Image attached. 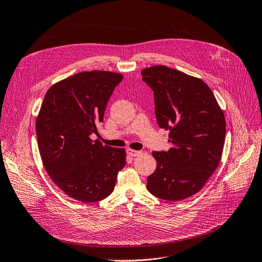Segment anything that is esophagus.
Returning a JSON list of instances; mask_svg holds the SVG:
<instances>
[{
  "label": "esophagus",
  "instance_id": "34e87169",
  "mask_svg": "<svg viewBox=\"0 0 262 262\" xmlns=\"http://www.w3.org/2000/svg\"><path fill=\"white\" fill-rule=\"evenodd\" d=\"M126 152H127V155L129 157H137V156L142 154V151H140V150H134V149H127V150H126Z\"/></svg>",
  "mask_w": 262,
  "mask_h": 262
}]
</instances>
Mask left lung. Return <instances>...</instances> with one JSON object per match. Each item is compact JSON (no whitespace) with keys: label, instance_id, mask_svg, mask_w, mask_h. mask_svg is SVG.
Wrapping results in <instances>:
<instances>
[{"label":"left lung","instance_id":"1","mask_svg":"<svg viewBox=\"0 0 262 262\" xmlns=\"http://www.w3.org/2000/svg\"><path fill=\"white\" fill-rule=\"evenodd\" d=\"M142 80L152 89L160 128L170 130L167 151H155L156 171L147 189L168 201L198 192L221 161L225 119L206 82L163 65L142 70Z\"/></svg>","mask_w":262,"mask_h":262}]
</instances>
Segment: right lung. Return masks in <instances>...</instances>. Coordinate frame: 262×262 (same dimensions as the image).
<instances>
[{
    "mask_svg": "<svg viewBox=\"0 0 262 262\" xmlns=\"http://www.w3.org/2000/svg\"><path fill=\"white\" fill-rule=\"evenodd\" d=\"M122 79V74L103 71L75 74L50 88L41 104L36 133L42 162L56 186L78 201L111 195L126 164L124 149L90 137Z\"/></svg>",
    "mask_w": 262,
    "mask_h": 262,
    "instance_id": "right-lung-1",
    "label": "right lung"
}]
</instances>
